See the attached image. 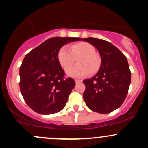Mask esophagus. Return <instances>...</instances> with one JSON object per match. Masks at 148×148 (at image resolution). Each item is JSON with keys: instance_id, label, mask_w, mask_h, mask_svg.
I'll return each instance as SVG.
<instances>
[{"instance_id": "1", "label": "esophagus", "mask_w": 148, "mask_h": 148, "mask_svg": "<svg viewBox=\"0 0 148 148\" xmlns=\"http://www.w3.org/2000/svg\"><path fill=\"white\" fill-rule=\"evenodd\" d=\"M74 82H76V83H81V82H82V80H79V79H75V80H74Z\"/></svg>"}]
</instances>
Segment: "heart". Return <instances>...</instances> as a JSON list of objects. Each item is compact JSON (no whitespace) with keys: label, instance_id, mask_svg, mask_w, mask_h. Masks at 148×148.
Listing matches in <instances>:
<instances>
[{"label":"heart","instance_id":"1","mask_svg":"<svg viewBox=\"0 0 148 148\" xmlns=\"http://www.w3.org/2000/svg\"><path fill=\"white\" fill-rule=\"evenodd\" d=\"M70 49L68 46H62L58 52V60L64 69H67L76 59L78 65L71 66L66 70V74L70 77H85L90 73L94 74L97 72L102 64V59L97 54L95 48L86 42H79L71 44Z\"/></svg>","mask_w":148,"mask_h":148}]
</instances>
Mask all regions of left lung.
<instances>
[{
  "label": "left lung",
  "instance_id": "left-lung-1",
  "mask_svg": "<svg viewBox=\"0 0 148 148\" xmlns=\"http://www.w3.org/2000/svg\"><path fill=\"white\" fill-rule=\"evenodd\" d=\"M82 41L92 44L100 53L102 64L92 78L83 81V98L91 110L107 114L119 108L125 101L131 82L127 58L116 46L104 40L89 37Z\"/></svg>",
  "mask_w": 148,
  "mask_h": 148
}]
</instances>
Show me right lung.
I'll list each match as a JSON object with an SVG mask.
<instances>
[{
	"label": "right lung",
	"instance_id": "right-lung-1",
	"mask_svg": "<svg viewBox=\"0 0 148 148\" xmlns=\"http://www.w3.org/2000/svg\"><path fill=\"white\" fill-rule=\"evenodd\" d=\"M80 38L53 37L32 49L20 66L21 93L28 107L41 114L60 112L75 86L58 60V52L65 44Z\"/></svg>",
	"mask_w": 148,
	"mask_h": 148
}]
</instances>
